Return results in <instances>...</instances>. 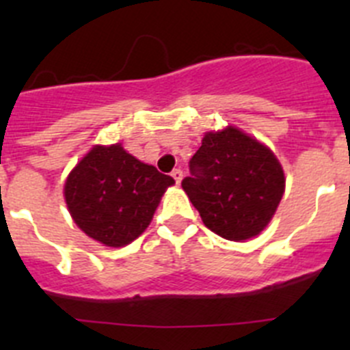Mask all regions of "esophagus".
<instances>
[{"mask_svg": "<svg viewBox=\"0 0 350 350\" xmlns=\"http://www.w3.org/2000/svg\"><path fill=\"white\" fill-rule=\"evenodd\" d=\"M172 177H173V180L177 182V184H180V182H182V170H173Z\"/></svg>", "mask_w": 350, "mask_h": 350, "instance_id": "esophagus-1", "label": "esophagus"}]
</instances>
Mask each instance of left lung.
Wrapping results in <instances>:
<instances>
[{
    "mask_svg": "<svg viewBox=\"0 0 350 350\" xmlns=\"http://www.w3.org/2000/svg\"><path fill=\"white\" fill-rule=\"evenodd\" d=\"M189 170L182 187L203 224L233 242L249 240L267 228L286 187L275 154L233 126L206 133Z\"/></svg>",
    "mask_w": 350,
    "mask_h": 350,
    "instance_id": "1",
    "label": "left lung"
}]
</instances>
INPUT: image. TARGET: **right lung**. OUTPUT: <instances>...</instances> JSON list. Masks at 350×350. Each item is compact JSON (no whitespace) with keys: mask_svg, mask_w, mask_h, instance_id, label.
Listing matches in <instances>:
<instances>
[{"mask_svg":"<svg viewBox=\"0 0 350 350\" xmlns=\"http://www.w3.org/2000/svg\"><path fill=\"white\" fill-rule=\"evenodd\" d=\"M175 184L119 144L96 145L68 175L64 200L83 233L107 247H124L152 221L161 196Z\"/></svg>","mask_w":350,"mask_h":350,"instance_id":"add662e5","label":"right lung"}]
</instances>
